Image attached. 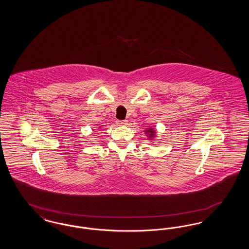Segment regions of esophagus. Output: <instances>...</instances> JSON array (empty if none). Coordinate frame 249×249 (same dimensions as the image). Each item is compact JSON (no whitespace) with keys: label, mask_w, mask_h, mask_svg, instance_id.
I'll return each mask as SVG.
<instances>
[{"label":"esophagus","mask_w":249,"mask_h":249,"mask_svg":"<svg viewBox=\"0 0 249 249\" xmlns=\"http://www.w3.org/2000/svg\"><path fill=\"white\" fill-rule=\"evenodd\" d=\"M127 123H128L127 120H118L117 121V124L119 126H125V125H127Z\"/></svg>","instance_id":"obj_1"}]
</instances>
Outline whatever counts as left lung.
<instances>
[{
	"label": "left lung",
	"instance_id": "obj_1",
	"mask_svg": "<svg viewBox=\"0 0 249 249\" xmlns=\"http://www.w3.org/2000/svg\"><path fill=\"white\" fill-rule=\"evenodd\" d=\"M145 132H146V134L148 135V137H149V140H151V139H153L155 137V130L154 129H151V128H149V129H147V130H145Z\"/></svg>",
	"mask_w": 249,
	"mask_h": 249
}]
</instances>
